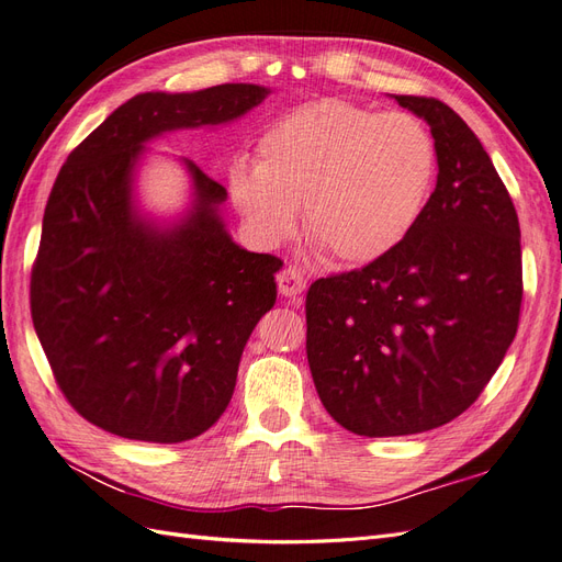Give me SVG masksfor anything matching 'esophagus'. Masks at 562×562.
<instances>
[{"label": "esophagus", "mask_w": 562, "mask_h": 562, "mask_svg": "<svg viewBox=\"0 0 562 562\" xmlns=\"http://www.w3.org/2000/svg\"><path fill=\"white\" fill-rule=\"evenodd\" d=\"M277 285L281 295L295 300L297 295H302L304 288H307V279H304V271L300 267L288 265L277 274Z\"/></svg>", "instance_id": "1"}]
</instances>
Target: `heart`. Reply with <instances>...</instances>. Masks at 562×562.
<instances>
[{"instance_id": "1", "label": "heart", "mask_w": 562, "mask_h": 562, "mask_svg": "<svg viewBox=\"0 0 562 562\" xmlns=\"http://www.w3.org/2000/svg\"><path fill=\"white\" fill-rule=\"evenodd\" d=\"M434 180L436 145L419 119L326 98L277 119L255 166L229 168V194L262 244L291 236L304 206V234L323 258L366 265L407 239Z\"/></svg>"}]
</instances>
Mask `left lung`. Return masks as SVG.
<instances>
[{"label":"left lung","mask_w":562,"mask_h":562,"mask_svg":"<svg viewBox=\"0 0 562 562\" xmlns=\"http://www.w3.org/2000/svg\"><path fill=\"white\" fill-rule=\"evenodd\" d=\"M394 98L431 128L436 190L403 244L314 281L304 304L318 398L370 438L462 415L512 347L522 300L518 215L481 140L436 98Z\"/></svg>","instance_id":"8db88e82"}]
</instances>
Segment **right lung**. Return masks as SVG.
I'll return each mask as SVG.
<instances>
[{
	"label": "right lung",
	"instance_id": "obj_1",
	"mask_svg": "<svg viewBox=\"0 0 562 562\" xmlns=\"http://www.w3.org/2000/svg\"><path fill=\"white\" fill-rule=\"evenodd\" d=\"M269 89L220 83L140 93L72 149L48 194L30 307L54 378L75 411L114 436L182 443L232 401L244 347L274 307L283 262L232 241L227 190L192 159V206L173 223L133 194L145 143L217 126L258 108Z\"/></svg>",
	"mask_w": 562,
	"mask_h": 562
}]
</instances>
